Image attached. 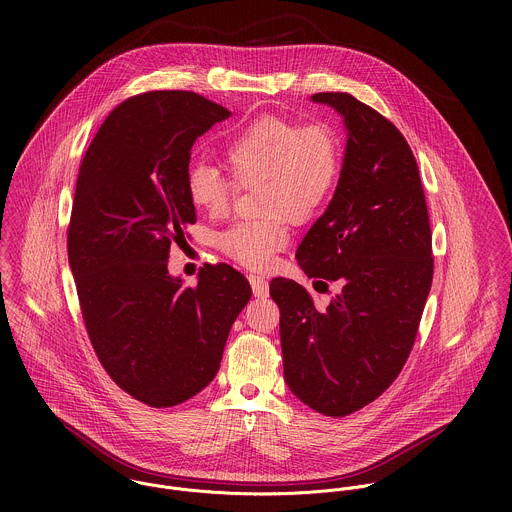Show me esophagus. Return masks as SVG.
<instances>
[{"mask_svg": "<svg viewBox=\"0 0 512 512\" xmlns=\"http://www.w3.org/2000/svg\"><path fill=\"white\" fill-rule=\"evenodd\" d=\"M248 282H250L252 293H254L256 297H266V295H268V282H266V278H260V276H256V274H250V276H248Z\"/></svg>", "mask_w": 512, "mask_h": 512, "instance_id": "1", "label": "esophagus"}]
</instances>
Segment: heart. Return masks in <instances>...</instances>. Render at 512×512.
<instances>
[{
	"mask_svg": "<svg viewBox=\"0 0 512 512\" xmlns=\"http://www.w3.org/2000/svg\"><path fill=\"white\" fill-rule=\"evenodd\" d=\"M341 140L327 122L301 124L286 116H260L234 134L222 149L228 177L205 163L185 171L189 203L222 215L234 185H256L262 217L240 220L217 236L224 256L248 270H266L290 242V220L315 219L327 205L341 173Z\"/></svg>",
	"mask_w": 512,
	"mask_h": 512,
	"instance_id": "1",
	"label": "heart"
}]
</instances>
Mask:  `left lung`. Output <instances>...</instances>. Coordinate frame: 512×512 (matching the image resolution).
<instances>
[{
    "label": "left lung",
    "mask_w": 512,
    "mask_h": 512,
    "mask_svg": "<svg viewBox=\"0 0 512 512\" xmlns=\"http://www.w3.org/2000/svg\"><path fill=\"white\" fill-rule=\"evenodd\" d=\"M349 132L337 191L295 258L339 293L317 309L303 286L274 278L284 376L315 412L345 418L402 372L432 288L428 205L416 157L400 130L349 92H317ZM329 288V286H327Z\"/></svg>",
    "instance_id": "left-lung-1"
}]
</instances>
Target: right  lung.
<instances>
[{
	"mask_svg": "<svg viewBox=\"0 0 512 512\" xmlns=\"http://www.w3.org/2000/svg\"><path fill=\"white\" fill-rule=\"evenodd\" d=\"M230 116L191 90L126 98L86 149L67 230L82 321L108 376L151 408H171L217 374L248 280L205 264L197 286L167 274L195 207L185 195L191 147Z\"/></svg>",
	"mask_w": 512,
	"mask_h": 512,
	"instance_id": "1",
	"label": "right lung"
}]
</instances>
